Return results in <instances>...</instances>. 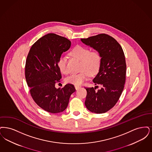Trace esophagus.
Here are the masks:
<instances>
[{
  "instance_id": "esophagus-1",
  "label": "esophagus",
  "mask_w": 152,
  "mask_h": 152,
  "mask_svg": "<svg viewBox=\"0 0 152 152\" xmlns=\"http://www.w3.org/2000/svg\"><path fill=\"white\" fill-rule=\"evenodd\" d=\"M80 87V86H76V85H75V88L76 90H78Z\"/></svg>"
}]
</instances>
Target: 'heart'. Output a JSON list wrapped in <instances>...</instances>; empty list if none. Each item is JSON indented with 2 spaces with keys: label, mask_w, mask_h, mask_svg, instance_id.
<instances>
[{
  "label": "heart",
  "mask_w": 152,
  "mask_h": 152,
  "mask_svg": "<svg viewBox=\"0 0 152 152\" xmlns=\"http://www.w3.org/2000/svg\"><path fill=\"white\" fill-rule=\"evenodd\" d=\"M70 54L81 61L80 66L81 72L73 74L67 77L65 79L67 83L79 86L88 79L89 75H94L98 72L102 62V56L99 51H90L87 47L77 45L71 50ZM67 62V58L64 56H61L58 61L59 71L64 74L69 73Z\"/></svg>",
  "instance_id": "b5f03b06"
}]
</instances>
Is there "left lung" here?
Listing matches in <instances>:
<instances>
[{"instance_id": "left-lung-1", "label": "left lung", "mask_w": 152, "mask_h": 152, "mask_svg": "<svg viewBox=\"0 0 152 152\" xmlns=\"http://www.w3.org/2000/svg\"><path fill=\"white\" fill-rule=\"evenodd\" d=\"M81 41L99 51L102 56L99 72L93 79L96 86L85 87V104L91 112L105 113L116 104L124 90L126 68L124 53L119 42L105 33L81 39ZM98 85L101 88L96 91Z\"/></svg>"}]
</instances>
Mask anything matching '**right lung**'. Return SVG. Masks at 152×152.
Masks as SVG:
<instances>
[{
	"label": "right lung",
	"instance_id": "right-lung-1",
	"mask_svg": "<svg viewBox=\"0 0 152 152\" xmlns=\"http://www.w3.org/2000/svg\"><path fill=\"white\" fill-rule=\"evenodd\" d=\"M71 41L55 33L41 37L31 48L26 57L25 75L34 102L47 112H63L75 88L68 83L56 88L62 76L58 67L61 54L69 50Z\"/></svg>",
	"mask_w": 152,
	"mask_h": 152
}]
</instances>
